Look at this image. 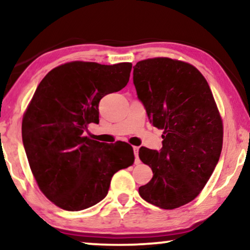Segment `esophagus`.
<instances>
[{"label":"esophagus","mask_w":250,"mask_h":250,"mask_svg":"<svg viewBox=\"0 0 250 250\" xmlns=\"http://www.w3.org/2000/svg\"><path fill=\"white\" fill-rule=\"evenodd\" d=\"M133 151H134V156H135V164L140 163L139 159V146H133Z\"/></svg>","instance_id":"esophagus-1"}]
</instances>
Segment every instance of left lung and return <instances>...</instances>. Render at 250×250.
<instances>
[{
  "instance_id": "obj_1",
  "label": "left lung",
  "mask_w": 250,
  "mask_h": 250,
  "mask_svg": "<svg viewBox=\"0 0 250 250\" xmlns=\"http://www.w3.org/2000/svg\"><path fill=\"white\" fill-rule=\"evenodd\" d=\"M150 123L163 129V148L139 157L153 176L139 188L149 204L174 209L192 201L213 174L223 145V124L209 85L192 64L169 58L139 61L133 70Z\"/></svg>"
}]
</instances>
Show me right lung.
<instances>
[{
	"label": "right lung",
	"mask_w": 250,
	"mask_h": 250,
	"mask_svg": "<svg viewBox=\"0 0 250 250\" xmlns=\"http://www.w3.org/2000/svg\"><path fill=\"white\" fill-rule=\"evenodd\" d=\"M132 63L73 61L46 74L22 118V142L40 190L64 210L94 206L111 177L134 163L126 142L105 145L84 136L99 124V102L128 83Z\"/></svg>",
	"instance_id": "1"
}]
</instances>
